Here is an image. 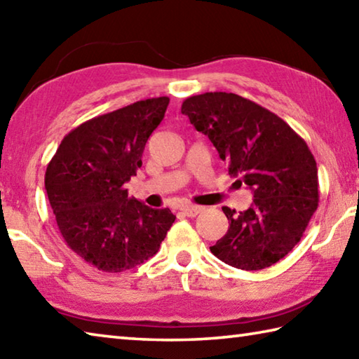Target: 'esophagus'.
I'll return each instance as SVG.
<instances>
[{"label": "esophagus", "instance_id": "1", "mask_svg": "<svg viewBox=\"0 0 359 359\" xmlns=\"http://www.w3.org/2000/svg\"><path fill=\"white\" fill-rule=\"evenodd\" d=\"M180 210H182V213L187 215V217L194 218L202 212V207H199V205H182Z\"/></svg>", "mask_w": 359, "mask_h": 359}]
</instances>
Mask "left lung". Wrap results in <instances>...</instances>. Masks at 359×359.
Returning a JSON list of instances; mask_svg holds the SVG:
<instances>
[{
  "label": "left lung",
  "mask_w": 359,
  "mask_h": 359,
  "mask_svg": "<svg viewBox=\"0 0 359 359\" xmlns=\"http://www.w3.org/2000/svg\"><path fill=\"white\" fill-rule=\"evenodd\" d=\"M182 113L213 142L236 184L254 193L248 210L223 207L229 229L210 251L246 271L276 264L302 240L318 205L317 163L306 141L275 113L232 93L188 97Z\"/></svg>",
  "instance_id": "obj_1"
}]
</instances>
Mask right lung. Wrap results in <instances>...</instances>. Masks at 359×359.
<instances>
[{"instance_id": "1", "label": "right lung", "mask_w": 359, "mask_h": 359, "mask_svg": "<svg viewBox=\"0 0 359 359\" xmlns=\"http://www.w3.org/2000/svg\"><path fill=\"white\" fill-rule=\"evenodd\" d=\"M168 105V97H155L83 122L47 166L45 190L64 242L102 271L146 262L175 219L169 208L128 198L126 188Z\"/></svg>"}]
</instances>
